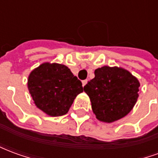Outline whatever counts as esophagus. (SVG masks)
<instances>
[{"mask_svg":"<svg viewBox=\"0 0 158 158\" xmlns=\"http://www.w3.org/2000/svg\"><path fill=\"white\" fill-rule=\"evenodd\" d=\"M87 82H88V80L87 79H85V80H83L82 81V84H83V86H85L87 84Z\"/></svg>","mask_w":158,"mask_h":158,"instance_id":"esophagus-1","label":"esophagus"}]
</instances>
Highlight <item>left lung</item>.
Masks as SVG:
<instances>
[{
    "label": "left lung",
    "instance_id": "8db88e82",
    "mask_svg": "<svg viewBox=\"0 0 158 158\" xmlns=\"http://www.w3.org/2000/svg\"><path fill=\"white\" fill-rule=\"evenodd\" d=\"M139 83L121 68L104 66L96 69L95 78L84 87L93 113L100 121L112 123L126 116L138 98Z\"/></svg>",
    "mask_w": 158,
    "mask_h": 158
}]
</instances>
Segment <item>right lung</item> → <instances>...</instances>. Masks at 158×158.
I'll use <instances>...</instances> for the list:
<instances>
[{"instance_id": "add662e5", "label": "right lung", "mask_w": 158, "mask_h": 158, "mask_svg": "<svg viewBox=\"0 0 158 158\" xmlns=\"http://www.w3.org/2000/svg\"><path fill=\"white\" fill-rule=\"evenodd\" d=\"M28 88L35 106L50 116H62L84 91L81 81L62 64L43 63L29 74Z\"/></svg>"}]
</instances>
